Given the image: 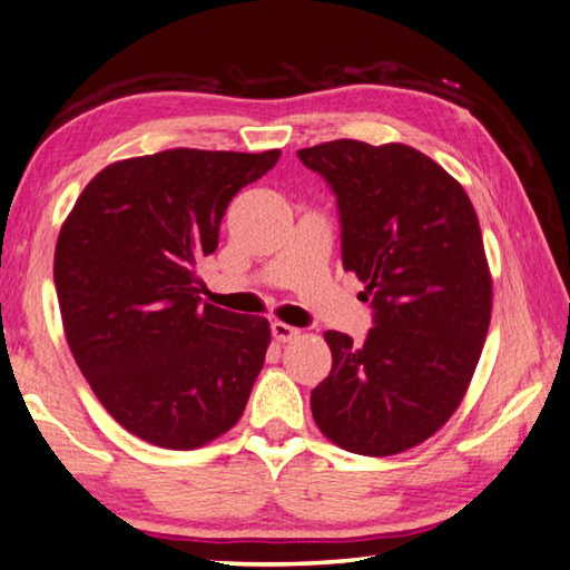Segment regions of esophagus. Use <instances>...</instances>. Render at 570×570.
<instances>
[{"label": "esophagus", "instance_id": "34e87169", "mask_svg": "<svg viewBox=\"0 0 570 570\" xmlns=\"http://www.w3.org/2000/svg\"><path fill=\"white\" fill-rule=\"evenodd\" d=\"M269 328H273V338L279 341V343L301 338V328H295V325H287L283 321H275L273 325H269Z\"/></svg>", "mask_w": 570, "mask_h": 570}]
</instances>
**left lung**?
Instances as JSON below:
<instances>
[{
    "label": "left lung",
    "instance_id": "8db88e82",
    "mask_svg": "<svg viewBox=\"0 0 570 570\" xmlns=\"http://www.w3.org/2000/svg\"><path fill=\"white\" fill-rule=\"evenodd\" d=\"M297 158L335 194L343 269L373 307L363 343L325 333L333 366L311 391L313 419L353 454L412 450L460 406L488 335L478 214L462 184L412 146L341 138Z\"/></svg>",
    "mask_w": 570,
    "mask_h": 570
}]
</instances>
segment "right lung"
Segmentation results:
<instances>
[{
	"label": "right lung",
	"mask_w": 570,
	"mask_h": 570,
	"mask_svg": "<svg viewBox=\"0 0 570 570\" xmlns=\"http://www.w3.org/2000/svg\"><path fill=\"white\" fill-rule=\"evenodd\" d=\"M279 151L169 148L96 174L55 247L65 338L120 426L194 450L237 424L265 363L269 323L202 303L199 265L235 194Z\"/></svg>",
	"instance_id": "add662e5"
}]
</instances>
